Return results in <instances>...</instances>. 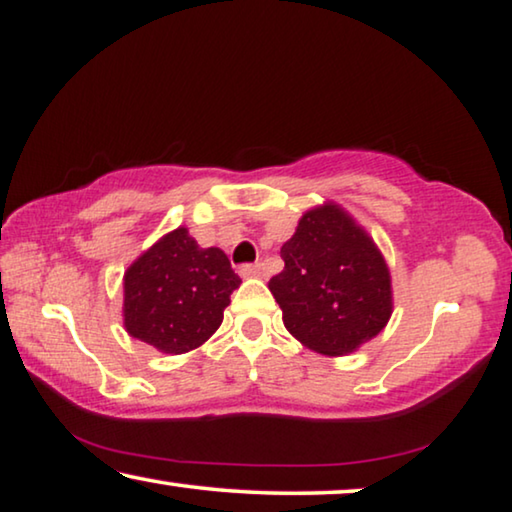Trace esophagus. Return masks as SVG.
Instances as JSON below:
<instances>
[{
  "mask_svg": "<svg viewBox=\"0 0 512 512\" xmlns=\"http://www.w3.org/2000/svg\"><path fill=\"white\" fill-rule=\"evenodd\" d=\"M240 277H244V279H249V277H254V279H265V265H263V263L242 265V268H240Z\"/></svg>",
  "mask_w": 512,
  "mask_h": 512,
  "instance_id": "obj_1",
  "label": "esophagus"
}]
</instances>
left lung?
Masks as SVG:
<instances>
[{"label": "left lung", "instance_id": "1", "mask_svg": "<svg viewBox=\"0 0 512 512\" xmlns=\"http://www.w3.org/2000/svg\"><path fill=\"white\" fill-rule=\"evenodd\" d=\"M270 279L286 330L311 351L339 358L374 339L392 316L388 263L365 228L337 203L302 214Z\"/></svg>", "mask_w": 512, "mask_h": 512}]
</instances>
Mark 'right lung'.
<instances>
[{"instance_id":"add662e5","label":"right lung","mask_w":512,"mask_h":512,"mask_svg":"<svg viewBox=\"0 0 512 512\" xmlns=\"http://www.w3.org/2000/svg\"><path fill=\"white\" fill-rule=\"evenodd\" d=\"M124 328L161 353L180 355L210 339L242 284L219 247L203 249L175 228L124 272Z\"/></svg>"}]
</instances>
